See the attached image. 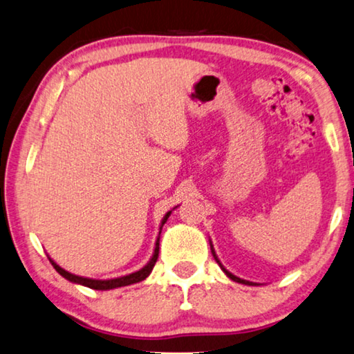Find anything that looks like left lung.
<instances>
[{
  "label": "left lung",
  "instance_id": "8db88e82",
  "mask_svg": "<svg viewBox=\"0 0 354 354\" xmlns=\"http://www.w3.org/2000/svg\"><path fill=\"white\" fill-rule=\"evenodd\" d=\"M209 245H211V252H212V257H214V260L218 263V266H221V269L223 272L227 274V277H230L232 280H234V282H238V283H244V285H257V283H254V282H249V280H244V279H239V277H236L234 276V274H232L230 271H227L225 268H223V265L221 261H218V258H217V255H216V252H214V248H212V243L209 241Z\"/></svg>",
  "mask_w": 354,
  "mask_h": 354
}]
</instances>
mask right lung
<instances>
[{"instance_id": "add662e5", "label": "right lung", "mask_w": 354, "mask_h": 354, "mask_svg": "<svg viewBox=\"0 0 354 354\" xmlns=\"http://www.w3.org/2000/svg\"><path fill=\"white\" fill-rule=\"evenodd\" d=\"M170 214H171V211H168L167 214L164 216V218H162L159 230H162V227H164V223L167 222V218L170 217ZM159 241H160V232H159V236H157V239H156V248H154L153 257H151V260L142 269H140V271L132 272V274H127V276H122V277L109 279V280H96V279H88V277L75 276V274L67 272L66 269H63L59 265H56V263L50 257H48V260H50V263H52V266L56 269V271H58L64 279L69 280V282L83 285V287L93 288V290H113V288L126 287V285H132V283L142 282V280H145V279L149 276L151 271H153L154 265H156V261H157V257H159Z\"/></svg>"}]
</instances>
